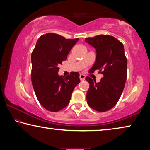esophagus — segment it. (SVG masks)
Masks as SVG:
<instances>
[{
  "instance_id": "34e87169",
  "label": "esophagus",
  "mask_w": 150,
  "mask_h": 150,
  "mask_svg": "<svg viewBox=\"0 0 150 150\" xmlns=\"http://www.w3.org/2000/svg\"><path fill=\"white\" fill-rule=\"evenodd\" d=\"M79 78H80V80L81 81H84L85 79V75H83V74H80Z\"/></svg>"
}]
</instances>
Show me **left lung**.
<instances>
[{"instance_id":"8db88e82","label":"left lung","mask_w":150,"mask_h":150,"mask_svg":"<svg viewBox=\"0 0 150 150\" xmlns=\"http://www.w3.org/2000/svg\"><path fill=\"white\" fill-rule=\"evenodd\" d=\"M85 42L96 50V60L91 69L99 70L103 77L99 83L86 77L89 88L87 103L99 112H105L116 105L124 89L127 79V61L123 45L110 35H100L86 38Z\"/></svg>"}]
</instances>
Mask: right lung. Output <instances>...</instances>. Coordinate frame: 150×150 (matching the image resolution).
<instances>
[{
  "instance_id": "right-lung-1",
  "label": "right lung",
  "mask_w": 150,
  "mask_h": 150,
  "mask_svg": "<svg viewBox=\"0 0 150 150\" xmlns=\"http://www.w3.org/2000/svg\"><path fill=\"white\" fill-rule=\"evenodd\" d=\"M79 39H66L54 33L39 37L31 54V81L38 101L47 110L57 112L68 105L79 73L71 72L65 77L58 74L59 65Z\"/></svg>"
}]
</instances>
